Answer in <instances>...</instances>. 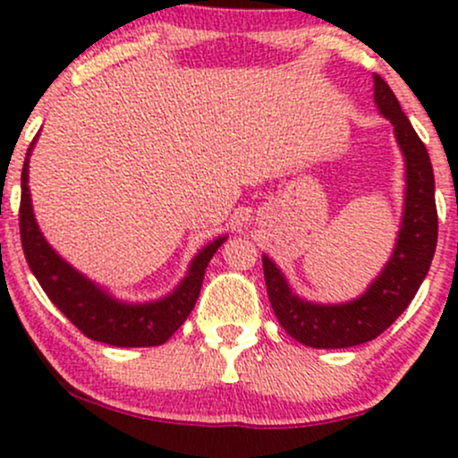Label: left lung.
I'll return each instance as SVG.
<instances>
[{
    "instance_id": "left-lung-1",
    "label": "left lung",
    "mask_w": 458,
    "mask_h": 458,
    "mask_svg": "<svg viewBox=\"0 0 458 458\" xmlns=\"http://www.w3.org/2000/svg\"><path fill=\"white\" fill-rule=\"evenodd\" d=\"M375 102L394 126L407 165L403 227L392 259L362 298L349 304H310L292 293L281 270L263 257L267 298L278 324L289 336L315 349H341L373 341L410 306L431 267L437 246V206L431 158L411 122L401 111L394 91L375 74Z\"/></svg>"
}]
</instances>
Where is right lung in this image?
<instances>
[{
  "label": "right lung",
  "instance_id": "right-lung-1",
  "mask_svg": "<svg viewBox=\"0 0 458 458\" xmlns=\"http://www.w3.org/2000/svg\"><path fill=\"white\" fill-rule=\"evenodd\" d=\"M34 145L27 149L21 174L19 229L27 266L45 289L53 304L66 315L70 324L79 327L91 341L115 347H154L163 345L186 321L201 292L206 267L225 238L208 244L192 261L188 276L169 298L152 304H123L102 293L94 283L70 267L47 244L31 212L30 188H27V160Z\"/></svg>",
  "mask_w": 458,
  "mask_h": 458
}]
</instances>
